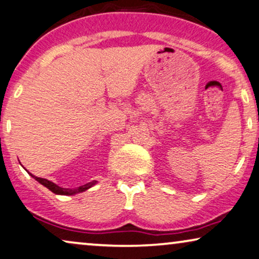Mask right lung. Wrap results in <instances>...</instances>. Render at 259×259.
Instances as JSON below:
<instances>
[{"instance_id":"1","label":"right lung","mask_w":259,"mask_h":259,"mask_svg":"<svg viewBox=\"0 0 259 259\" xmlns=\"http://www.w3.org/2000/svg\"><path fill=\"white\" fill-rule=\"evenodd\" d=\"M28 174L30 175V177H33L34 179H35V180H36L37 182H40L41 185L45 186V187L50 189L51 192H53V193H55V194H59V195H73V194H77V193H81V192H84V191H86V189L91 188L92 186H95L96 184H97V181H92V182H89V184H86V185H82V186H80V187H78V188L70 189V188H63V187H59V186L55 185L54 182L48 181L47 179L37 178V177H35V175L30 174L29 171H28Z\"/></svg>"}]
</instances>
